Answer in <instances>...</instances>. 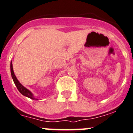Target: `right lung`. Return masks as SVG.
<instances>
[{"mask_svg": "<svg viewBox=\"0 0 133 133\" xmlns=\"http://www.w3.org/2000/svg\"><path fill=\"white\" fill-rule=\"evenodd\" d=\"M10 71L12 79H13L14 82V84L16 85V87H17L18 90L19 91V92H20L22 95H23V96H26V97L27 98H29L32 99V100H38V99L36 98L35 97L34 95H33L30 90H28V89H27V88L25 87L24 86H23V85L19 83V81L18 80L17 77H16V75H15L14 72L12 61H11L10 62Z\"/></svg>", "mask_w": 133, "mask_h": 133, "instance_id": "obj_1", "label": "right lung"}]
</instances>
